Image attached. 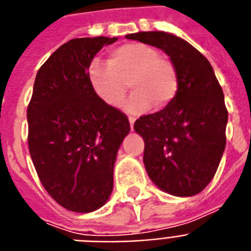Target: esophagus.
Wrapping results in <instances>:
<instances>
[{
  "label": "esophagus",
  "mask_w": 251,
  "mask_h": 251,
  "mask_svg": "<svg viewBox=\"0 0 251 251\" xmlns=\"http://www.w3.org/2000/svg\"><path fill=\"white\" fill-rule=\"evenodd\" d=\"M128 120H129V126H131V129H133V124H135V118H132V116H129L128 118Z\"/></svg>",
  "instance_id": "34e87169"
}]
</instances>
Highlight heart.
Returning <instances> with one entry per match:
<instances>
[{
	"label": "heart",
	"instance_id": "heart-1",
	"mask_svg": "<svg viewBox=\"0 0 251 251\" xmlns=\"http://www.w3.org/2000/svg\"><path fill=\"white\" fill-rule=\"evenodd\" d=\"M87 75L95 94L111 107L122 106L131 85L135 91L126 107L132 114L147 111L152 104L156 108L168 106L179 87L178 72L172 60L145 43L116 47L110 51L108 63L91 60Z\"/></svg>",
	"mask_w": 251,
	"mask_h": 251
}]
</instances>
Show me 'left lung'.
Wrapping results in <instances>:
<instances>
[{"label": "left lung", "mask_w": 251, "mask_h": 251, "mask_svg": "<svg viewBox=\"0 0 251 251\" xmlns=\"http://www.w3.org/2000/svg\"><path fill=\"white\" fill-rule=\"evenodd\" d=\"M166 53L179 87L161 111L140 116L135 131L144 139V165L152 182L174 196H194L215 176L224 153L228 111L211 64L183 39L164 31L126 36Z\"/></svg>", "instance_id": "8db88e82"}]
</instances>
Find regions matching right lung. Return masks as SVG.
I'll list each match as a JSON object with an SVG mask.
<instances>
[{
	"label": "right lung",
	"mask_w": 251,
	"mask_h": 251,
	"mask_svg": "<svg viewBox=\"0 0 251 251\" xmlns=\"http://www.w3.org/2000/svg\"><path fill=\"white\" fill-rule=\"evenodd\" d=\"M118 38L72 39L43 64L27 108L28 149L39 179L61 207L97 211L114 187V165L129 122L95 94L87 69Z\"/></svg>",
	"instance_id": "right-lung-1"
}]
</instances>
